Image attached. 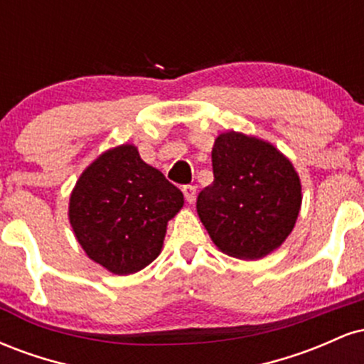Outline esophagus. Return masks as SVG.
Here are the masks:
<instances>
[{"mask_svg": "<svg viewBox=\"0 0 364 364\" xmlns=\"http://www.w3.org/2000/svg\"><path fill=\"white\" fill-rule=\"evenodd\" d=\"M183 193H185V198L188 203H193L196 200V186H193V185L183 186Z\"/></svg>", "mask_w": 364, "mask_h": 364, "instance_id": "esophagus-1", "label": "esophagus"}]
</instances>
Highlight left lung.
<instances>
[{
	"instance_id": "1",
	"label": "left lung",
	"mask_w": 364,
	"mask_h": 364,
	"mask_svg": "<svg viewBox=\"0 0 364 364\" xmlns=\"http://www.w3.org/2000/svg\"><path fill=\"white\" fill-rule=\"evenodd\" d=\"M214 183L203 188L196 212L220 252L260 260L294 229L301 210V179L270 141L241 132L220 133L212 149Z\"/></svg>"
}]
</instances>
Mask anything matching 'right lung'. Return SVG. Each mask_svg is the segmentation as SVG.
Masks as SVG:
<instances>
[{"label": "right lung", "instance_id": "obj_1", "mask_svg": "<svg viewBox=\"0 0 364 364\" xmlns=\"http://www.w3.org/2000/svg\"><path fill=\"white\" fill-rule=\"evenodd\" d=\"M185 198L161 171L123 144L85 168L70 195L73 235L92 262L111 274L145 269L161 253L168 223Z\"/></svg>", "mask_w": 364, "mask_h": 364}]
</instances>
